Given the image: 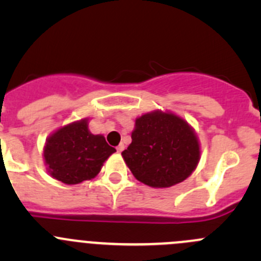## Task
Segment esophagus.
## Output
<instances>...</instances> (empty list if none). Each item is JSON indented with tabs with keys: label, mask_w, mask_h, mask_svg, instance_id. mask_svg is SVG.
I'll use <instances>...</instances> for the list:
<instances>
[{
	"label": "esophagus",
	"mask_w": 261,
	"mask_h": 261,
	"mask_svg": "<svg viewBox=\"0 0 261 261\" xmlns=\"http://www.w3.org/2000/svg\"><path fill=\"white\" fill-rule=\"evenodd\" d=\"M116 149H117V151H118V152H121V151H122L123 149H125V145H123V144L121 143V144H118V146L116 147Z\"/></svg>",
	"instance_id": "34e87169"
}]
</instances>
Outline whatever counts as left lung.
<instances>
[{"label": "left lung", "instance_id": "left-lung-1", "mask_svg": "<svg viewBox=\"0 0 261 261\" xmlns=\"http://www.w3.org/2000/svg\"><path fill=\"white\" fill-rule=\"evenodd\" d=\"M127 149L121 152L134 177L152 188H168L186 180L201 159L196 131L180 116L155 111L135 120Z\"/></svg>", "mask_w": 261, "mask_h": 261}]
</instances>
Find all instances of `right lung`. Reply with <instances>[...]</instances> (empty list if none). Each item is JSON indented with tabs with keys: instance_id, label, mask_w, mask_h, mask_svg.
<instances>
[{
	"instance_id": "1",
	"label": "right lung",
	"mask_w": 261,
	"mask_h": 261,
	"mask_svg": "<svg viewBox=\"0 0 261 261\" xmlns=\"http://www.w3.org/2000/svg\"><path fill=\"white\" fill-rule=\"evenodd\" d=\"M115 151L103 135H93L89 131L88 118H82L50 134L43 158L49 174L70 186L93 179Z\"/></svg>"
}]
</instances>
